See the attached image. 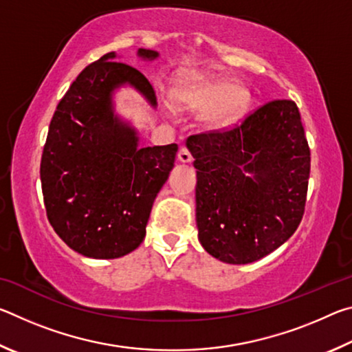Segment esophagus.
Returning a JSON list of instances; mask_svg holds the SVG:
<instances>
[{
    "label": "esophagus",
    "mask_w": 352,
    "mask_h": 352,
    "mask_svg": "<svg viewBox=\"0 0 352 352\" xmlns=\"http://www.w3.org/2000/svg\"><path fill=\"white\" fill-rule=\"evenodd\" d=\"M192 153H190L186 147H182L178 152V162L180 163H192Z\"/></svg>",
    "instance_id": "obj_1"
}]
</instances>
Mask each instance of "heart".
Masks as SVG:
<instances>
[{
	"instance_id": "b5f03b06",
	"label": "heart",
	"mask_w": 352,
	"mask_h": 352,
	"mask_svg": "<svg viewBox=\"0 0 352 352\" xmlns=\"http://www.w3.org/2000/svg\"><path fill=\"white\" fill-rule=\"evenodd\" d=\"M177 109L200 113L201 124L210 132H225L239 124L252 104L247 87L226 77L190 74L178 82L174 91Z\"/></svg>"
}]
</instances>
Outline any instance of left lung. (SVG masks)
<instances>
[{"label":"left lung","mask_w":352,"mask_h":352,"mask_svg":"<svg viewBox=\"0 0 352 352\" xmlns=\"http://www.w3.org/2000/svg\"><path fill=\"white\" fill-rule=\"evenodd\" d=\"M205 252L241 265L275 252L305 212L311 151L294 100H273L225 132L189 136Z\"/></svg>","instance_id":"8db88e82"}]
</instances>
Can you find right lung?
<instances>
[{
	"instance_id": "add662e5",
	"label": "right lung",
	"mask_w": 352,
	"mask_h": 352,
	"mask_svg": "<svg viewBox=\"0 0 352 352\" xmlns=\"http://www.w3.org/2000/svg\"><path fill=\"white\" fill-rule=\"evenodd\" d=\"M141 60L157 51L140 47ZM109 52L71 83L51 119L40 178L50 223L82 256L122 258L141 245L152 205L175 163L177 144L140 147V132L116 111V93L132 88L155 110L144 76Z\"/></svg>"
}]
</instances>
